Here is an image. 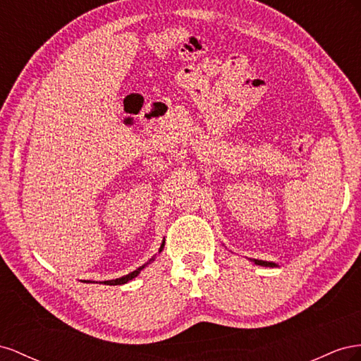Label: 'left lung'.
I'll list each match as a JSON object with an SVG mask.
<instances>
[{
  "label": "left lung",
  "mask_w": 361,
  "mask_h": 361,
  "mask_svg": "<svg viewBox=\"0 0 361 361\" xmlns=\"http://www.w3.org/2000/svg\"><path fill=\"white\" fill-rule=\"evenodd\" d=\"M255 264H260V266H267V267H275L276 264L275 263H272V262H264V260H252Z\"/></svg>",
  "instance_id": "1"
}]
</instances>
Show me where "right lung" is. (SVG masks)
Returning <instances> with one entry per match:
<instances>
[{
  "instance_id": "obj_1",
  "label": "right lung",
  "mask_w": 361,
  "mask_h": 361,
  "mask_svg": "<svg viewBox=\"0 0 361 361\" xmlns=\"http://www.w3.org/2000/svg\"><path fill=\"white\" fill-rule=\"evenodd\" d=\"M163 246H164V242L161 243V246H160V250H159V252H161V250H163ZM154 259H151L149 262H152ZM148 264V263H147ZM147 264H143V266H140V267H137L136 271H133V272H130L128 275H123V276H121V278H116V280H109V281H104V284H109V286H118V284H126V283H128V281H131L133 278H136L139 274H140V271L143 269V267H145ZM89 283V281H87Z\"/></svg>"
}]
</instances>
